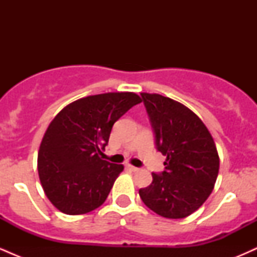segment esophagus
I'll return each instance as SVG.
<instances>
[{
  "mask_svg": "<svg viewBox=\"0 0 257 257\" xmlns=\"http://www.w3.org/2000/svg\"><path fill=\"white\" fill-rule=\"evenodd\" d=\"M126 168H128L129 170H131V172H134V173H137V172H139V168H137V167H133V166H126Z\"/></svg>",
  "mask_w": 257,
  "mask_h": 257,
  "instance_id": "obj_1",
  "label": "esophagus"
}]
</instances>
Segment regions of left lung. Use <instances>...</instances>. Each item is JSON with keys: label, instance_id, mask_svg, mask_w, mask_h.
<instances>
[{"label": "left lung", "instance_id": "obj_1", "mask_svg": "<svg viewBox=\"0 0 257 257\" xmlns=\"http://www.w3.org/2000/svg\"><path fill=\"white\" fill-rule=\"evenodd\" d=\"M155 133L156 149L167 157L162 173L139 194L147 208L167 219H184L208 199L219 174L214 139L196 113L175 100L141 93Z\"/></svg>", "mask_w": 257, "mask_h": 257}]
</instances>
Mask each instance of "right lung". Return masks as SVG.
<instances>
[{
	"label": "right lung",
	"mask_w": 257,
	"mask_h": 257,
	"mask_svg": "<svg viewBox=\"0 0 257 257\" xmlns=\"http://www.w3.org/2000/svg\"><path fill=\"white\" fill-rule=\"evenodd\" d=\"M140 102L134 93L91 95L67 105L52 120L37 168L44 193L61 213H89L107 198L123 166L100 156L114 123Z\"/></svg>",
	"instance_id": "1"
}]
</instances>
